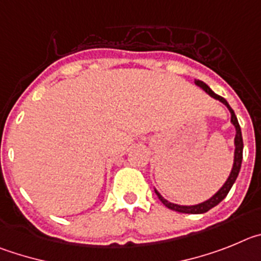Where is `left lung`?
I'll return each instance as SVG.
<instances>
[{"instance_id": "8db88e82", "label": "left lung", "mask_w": 261, "mask_h": 261, "mask_svg": "<svg viewBox=\"0 0 261 261\" xmlns=\"http://www.w3.org/2000/svg\"><path fill=\"white\" fill-rule=\"evenodd\" d=\"M196 84H198V86H200L206 93H210L212 97L217 98V100H220L222 104L226 105L227 109L230 110V114H231V122H233V125L236 126L237 135H236V156H234L233 170H231V173H230V177L227 178V180L225 182L224 186L221 187V190H220V191H218L216 195H213L210 200H206V201H204V203L198 204V205H192V206L177 205V204H173V203H169V201H166L165 199H164L163 196H161V195H160L156 190H154V192H156V195L159 196L160 200H161V203H163L166 208H169V210H171V211H175V212L192 213V215H199V213L208 212L210 210H212L213 206L217 205L218 203H221V201L226 198V195L229 194L230 189H231V186H233L234 182H236L237 177H238L239 170H241V165H242V157H243V139H242V131H241V126H239V123H238V119H237V117H236V113H234V110L230 108V105L227 104V101L225 100L224 97L216 95V93L213 92V91L211 90L210 87L206 86L204 82L198 81L196 82Z\"/></svg>"}]
</instances>
